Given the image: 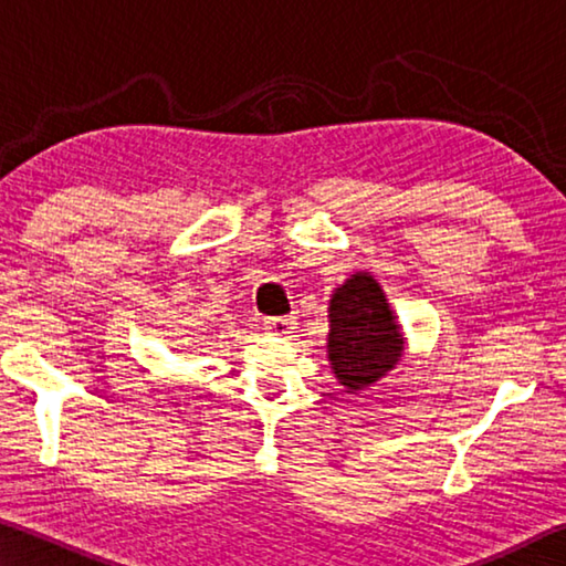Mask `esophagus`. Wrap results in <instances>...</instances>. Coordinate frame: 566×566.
I'll use <instances>...</instances> for the list:
<instances>
[{"mask_svg":"<svg viewBox=\"0 0 566 566\" xmlns=\"http://www.w3.org/2000/svg\"><path fill=\"white\" fill-rule=\"evenodd\" d=\"M264 329L270 334H276V337H286V334H292V329H296V319L294 317H270V319H264Z\"/></svg>","mask_w":566,"mask_h":566,"instance_id":"34e87169","label":"esophagus"}]
</instances>
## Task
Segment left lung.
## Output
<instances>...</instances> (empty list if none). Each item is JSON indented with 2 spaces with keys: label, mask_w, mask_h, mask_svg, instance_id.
Listing matches in <instances>:
<instances>
[{
  "label": "left lung",
  "mask_w": 566,
  "mask_h": 566,
  "mask_svg": "<svg viewBox=\"0 0 566 566\" xmlns=\"http://www.w3.org/2000/svg\"><path fill=\"white\" fill-rule=\"evenodd\" d=\"M327 359L349 395L387 377L405 354V334L387 294L369 272H354L332 292Z\"/></svg>",
  "instance_id": "1"
}]
</instances>
